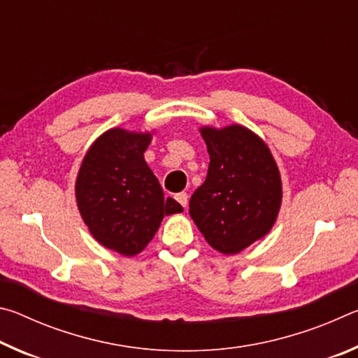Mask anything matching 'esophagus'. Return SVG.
I'll use <instances>...</instances> for the list:
<instances>
[{
  "label": "esophagus",
  "mask_w": 358,
  "mask_h": 358,
  "mask_svg": "<svg viewBox=\"0 0 358 358\" xmlns=\"http://www.w3.org/2000/svg\"><path fill=\"white\" fill-rule=\"evenodd\" d=\"M175 201H177L180 205H183V207H186V205H187V194L186 192H178L177 196H175Z\"/></svg>",
  "instance_id": "34e87169"
}]
</instances>
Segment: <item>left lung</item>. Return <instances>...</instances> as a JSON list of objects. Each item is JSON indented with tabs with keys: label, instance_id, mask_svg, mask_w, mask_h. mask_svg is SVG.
<instances>
[{
	"label": "left lung",
	"instance_id": "left-lung-1",
	"mask_svg": "<svg viewBox=\"0 0 358 358\" xmlns=\"http://www.w3.org/2000/svg\"><path fill=\"white\" fill-rule=\"evenodd\" d=\"M208 173L189 201V215L213 250L237 254L275 226L282 202L280 169L256 132L241 124L202 126Z\"/></svg>",
	"mask_w": 358,
	"mask_h": 358
}]
</instances>
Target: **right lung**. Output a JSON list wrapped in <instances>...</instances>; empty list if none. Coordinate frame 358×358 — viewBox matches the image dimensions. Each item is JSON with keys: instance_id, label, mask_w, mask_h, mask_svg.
<instances>
[{"instance_id": "1", "label": "right lung", "mask_w": 358, "mask_h": 358, "mask_svg": "<svg viewBox=\"0 0 358 358\" xmlns=\"http://www.w3.org/2000/svg\"><path fill=\"white\" fill-rule=\"evenodd\" d=\"M151 138L153 132L106 131L88 148L76 180L77 207L90 234L126 257L145 250L162 217L183 211L175 199H164L145 161Z\"/></svg>"}]
</instances>
